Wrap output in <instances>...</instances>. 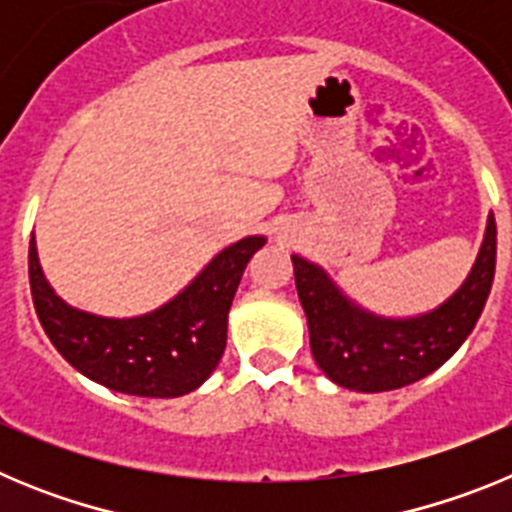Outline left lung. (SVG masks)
Returning a JSON list of instances; mask_svg holds the SVG:
<instances>
[{
  "instance_id": "1",
  "label": "left lung",
  "mask_w": 512,
  "mask_h": 512,
  "mask_svg": "<svg viewBox=\"0 0 512 512\" xmlns=\"http://www.w3.org/2000/svg\"><path fill=\"white\" fill-rule=\"evenodd\" d=\"M497 228L487 217L485 241L469 277L436 310L415 318H384L348 300L318 264L292 256L307 315L310 348L330 382L354 392L400 390L436 372L467 341L485 310L495 279Z\"/></svg>"
}]
</instances>
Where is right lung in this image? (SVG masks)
<instances>
[{"instance_id":"1","label":"right lung","mask_w":512,"mask_h":512,"mask_svg":"<svg viewBox=\"0 0 512 512\" xmlns=\"http://www.w3.org/2000/svg\"><path fill=\"white\" fill-rule=\"evenodd\" d=\"M266 243L248 235L223 248L166 305L135 318H104L71 307L53 292L30 238V292L45 336L76 372L122 395L182 397L220 364L228 312L246 264Z\"/></svg>"}]
</instances>
